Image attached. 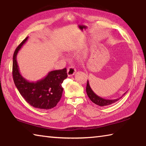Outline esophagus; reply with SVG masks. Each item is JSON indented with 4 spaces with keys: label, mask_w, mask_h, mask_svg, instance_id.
<instances>
[{
    "label": "esophagus",
    "mask_w": 146,
    "mask_h": 146,
    "mask_svg": "<svg viewBox=\"0 0 146 146\" xmlns=\"http://www.w3.org/2000/svg\"><path fill=\"white\" fill-rule=\"evenodd\" d=\"M76 73V69L74 66H71L68 68L67 73L68 76H71L74 75Z\"/></svg>",
    "instance_id": "1"
}]
</instances>
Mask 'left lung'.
<instances>
[{
  "mask_svg": "<svg viewBox=\"0 0 146 146\" xmlns=\"http://www.w3.org/2000/svg\"><path fill=\"white\" fill-rule=\"evenodd\" d=\"M86 94H87L88 97H89L91 101L94 102V103L96 105H98L99 106H101V107L107 106V105H109L115 103L116 102L120 100V99L126 94V93H125V94H123L121 97L119 98L113 99V100H108V99L107 100V99H104L103 98L99 97V96H98L97 95H96L95 93L93 92L90 86L89 85L88 80H87V85H86Z\"/></svg>",
  "mask_w": 146,
  "mask_h": 146,
  "instance_id": "1",
  "label": "left lung"
}]
</instances>
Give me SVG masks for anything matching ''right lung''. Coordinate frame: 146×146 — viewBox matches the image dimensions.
<instances>
[{
    "instance_id": "right-lung-1",
    "label": "right lung",
    "mask_w": 146,
    "mask_h": 146,
    "mask_svg": "<svg viewBox=\"0 0 146 146\" xmlns=\"http://www.w3.org/2000/svg\"><path fill=\"white\" fill-rule=\"evenodd\" d=\"M27 39L28 37L22 41L14 53L12 76L15 85L30 105L40 109H51L56 106L62 97L63 88L61 84L68 77L66 68L51 71L44 78L36 82L27 81L21 75L17 61V52Z\"/></svg>"
}]
</instances>
